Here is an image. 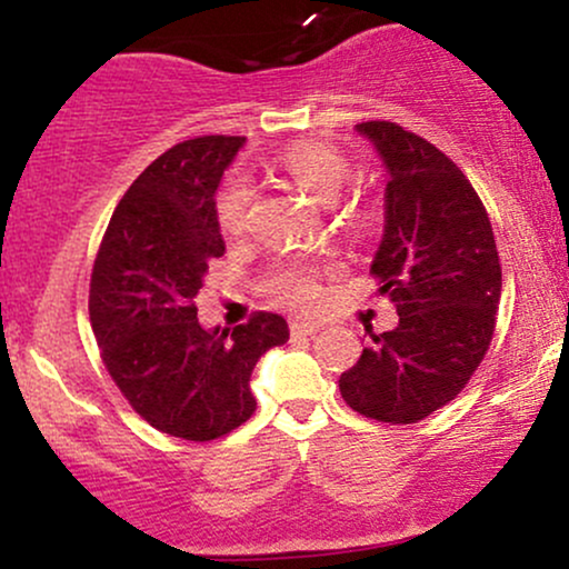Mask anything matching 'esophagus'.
I'll return each mask as SVG.
<instances>
[{
    "label": "esophagus",
    "mask_w": 569,
    "mask_h": 569,
    "mask_svg": "<svg viewBox=\"0 0 569 569\" xmlns=\"http://www.w3.org/2000/svg\"><path fill=\"white\" fill-rule=\"evenodd\" d=\"M318 329H321V326H318V323L293 321L291 323V337H312V335H318Z\"/></svg>",
    "instance_id": "esophagus-1"
}]
</instances>
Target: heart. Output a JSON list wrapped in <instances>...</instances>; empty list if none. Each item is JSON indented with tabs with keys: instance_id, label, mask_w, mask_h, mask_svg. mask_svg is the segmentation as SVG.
<instances>
[{
	"instance_id": "b5f03b06",
	"label": "heart",
	"mask_w": 569,
	"mask_h": 569,
	"mask_svg": "<svg viewBox=\"0 0 569 569\" xmlns=\"http://www.w3.org/2000/svg\"><path fill=\"white\" fill-rule=\"evenodd\" d=\"M278 166L289 176L297 187L310 192L318 202H335L342 192L345 181L350 176V166L337 149L326 147L321 141H297L286 147L278 154ZM213 211H217L219 230L224 234H240L248 227V211H251V187L243 179H227L219 187L217 200H213ZM348 219L356 224L371 219V206L363 200H356L348 208ZM270 289L280 302L299 307V310H310L318 302V286L312 267L302 262H291L278 267L267 280Z\"/></svg>"
}]
</instances>
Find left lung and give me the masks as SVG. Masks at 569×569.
Segmentation results:
<instances>
[{
    "instance_id": "1",
    "label": "left lung",
    "mask_w": 569,
    "mask_h": 569,
    "mask_svg": "<svg viewBox=\"0 0 569 569\" xmlns=\"http://www.w3.org/2000/svg\"><path fill=\"white\" fill-rule=\"evenodd\" d=\"M356 130L388 173L371 276L398 326L369 329L339 390L358 415L409 426L452 401L485 358L502 289L498 248L471 181L433 143L385 120Z\"/></svg>"
}]
</instances>
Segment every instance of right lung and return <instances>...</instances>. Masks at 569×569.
Returning a JSON list of instances; mask_svg holds the SVG:
<instances>
[{
    "instance_id": "add662e5",
    "label": "right lung",
    "mask_w": 569,
    "mask_h": 569,
    "mask_svg": "<svg viewBox=\"0 0 569 569\" xmlns=\"http://www.w3.org/2000/svg\"><path fill=\"white\" fill-rule=\"evenodd\" d=\"M243 136L176 143L117 202L90 278V323L109 375L143 420L187 441H211L257 409L251 371L289 339L276 312L232 335L202 329L194 297L224 257L217 189Z\"/></svg>"
}]
</instances>
